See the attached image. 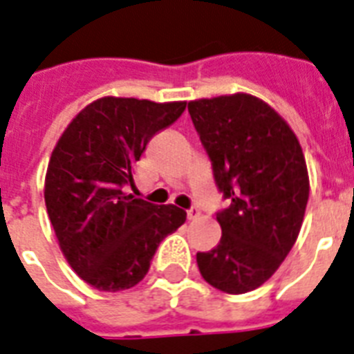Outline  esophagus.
<instances>
[{"label":"esophagus","instance_id":"esophagus-1","mask_svg":"<svg viewBox=\"0 0 354 354\" xmlns=\"http://www.w3.org/2000/svg\"><path fill=\"white\" fill-rule=\"evenodd\" d=\"M200 214H202V212H200V209H196V207H192V209L187 211V218H189V220H196V218H200Z\"/></svg>","mask_w":354,"mask_h":354}]
</instances>
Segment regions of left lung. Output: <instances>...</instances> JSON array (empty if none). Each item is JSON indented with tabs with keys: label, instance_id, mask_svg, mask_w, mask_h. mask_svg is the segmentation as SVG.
<instances>
[{
	"label": "left lung",
	"instance_id": "1",
	"mask_svg": "<svg viewBox=\"0 0 354 354\" xmlns=\"http://www.w3.org/2000/svg\"><path fill=\"white\" fill-rule=\"evenodd\" d=\"M189 114L229 207L218 212L222 238L198 252L203 280L229 295L254 291L297 242L309 174L297 134L274 109L247 93L189 102Z\"/></svg>",
	"mask_w": 354,
	"mask_h": 354
}]
</instances>
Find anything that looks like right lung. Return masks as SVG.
Segmentation results:
<instances>
[{"instance_id": "obj_1", "label": "right lung", "mask_w": 354, "mask_h": 354, "mask_svg": "<svg viewBox=\"0 0 354 354\" xmlns=\"http://www.w3.org/2000/svg\"><path fill=\"white\" fill-rule=\"evenodd\" d=\"M187 102L103 96L82 109L57 140L45 174V205L63 257L97 291L131 289L145 278L163 238L187 212L123 191L156 132Z\"/></svg>"}]
</instances>
